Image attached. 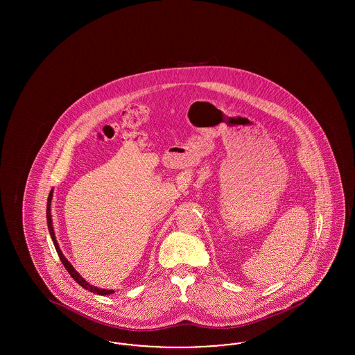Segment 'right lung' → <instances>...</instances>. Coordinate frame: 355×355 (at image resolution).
Segmentation results:
<instances>
[{
  "instance_id": "add662e5",
  "label": "right lung",
  "mask_w": 355,
  "mask_h": 355,
  "mask_svg": "<svg viewBox=\"0 0 355 355\" xmlns=\"http://www.w3.org/2000/svg\"><path fill=\"white\" fill-rule=\"evenodd\" d=\"M51 198H53V190H51V194H49V197H48V207H46V220H48V227H49V233H51V241H53V243H54V248H55V250H57V254H58V257H60V259H61V262H62V265L65 266V269L69 271V274L71 275V278L78 284V285H81V286L86 288V290H89V291H92V293H94V294H98V295H107V294H113L114 293V290H106V288H100V287L93 286V285H89L86 281H85L84 278L76 271V269L71 266V263L69 262L68 259L65 258V255L62 254L61 252V249H60V246H58V243H57V239H55V236H54V230H53V223H51Z\"/></svg>"
}]
</instances>
